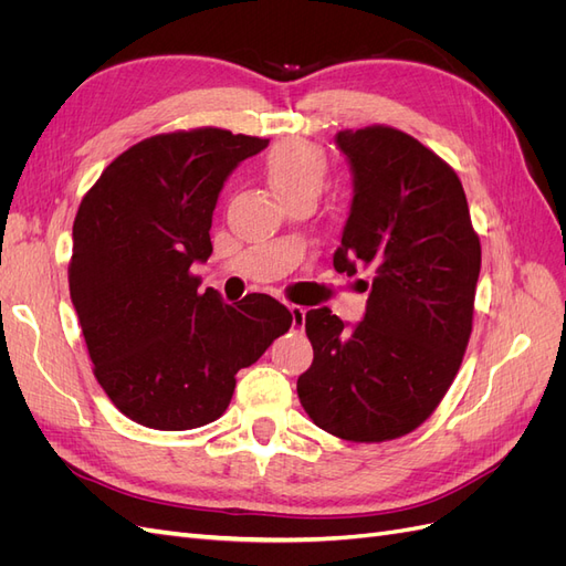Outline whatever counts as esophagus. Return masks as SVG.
Here are the masks:
<instances>
[{
    "instance_id": "34e87169",
    "label": "esophagus",
    "mask_w": 566,
    "mask_h": 566,
    "mask_svg": "<svg viewBox=\"0 0 566 566\" xmlns=\"http://www.w3.org/2000/svg\"><path fill=\"white\" fill-rule=\"evenodd\" d=\"M290 314H293V328H304V321H306V310L300 304H290L287 306Z\"/></svg>"
}]
</instances>
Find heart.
Listing matches in <instances>:
<instances>
[{"instance_id": "b5f03b06", "label": "heart", "mask_w": 566, "mask_h": 566, "mask_svg": "<svg viewBox=\"0 0 566 566\" xmlns=\"http://www.w3.org/2000/svg\"><path fill=\"white\" fill-rule=\"evenodd\" d=\"M328 163L323 150L310 142H285L264 158V177L281 200L297 193H316Z\"/></svg>"}]
</instances>
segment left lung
<instances>
[{
  "label": "left lung",
  "instance_id": "1",
  "mask_svg": "<svg viewBox=\"0 0 566 566\" xmlns=\"http://www.w3.org/2000/svg\"><path fill=\"white\" fill-rule=\"evenodd\" d=\"M335 142L354 198L333 264L347 276L370 266L373 283L352 331L328 306L306 312L314 361L297 397L325 432L387 441L420 427L455 380L482 245L462 184L434 150L385 125L337 132Z\"/></svg>",
  "mask_w": 566,
  "mask_h": 566
}]
</instances>
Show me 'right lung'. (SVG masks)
I'll return each instance as SVG.
<instances>
[{
  "label": "right lung",
  "mask_w": 566,
  "mask_h": 566,
  "mask_svg": "<svg viewBox=\"0 0 566 566\" xmlns=\"http://www.w3.org/2000/svg\"><path fill=\"white\" fill-rule=\"evenodd\" d=\"M269 139L198 127L117 156L82 198L67 266L94 375L119 413L181 432L224 413L235 373L293 325L262 293L235 306L198 293L212 212L227 177Z\"/></svg>",
  "instance_id": "obj_1"
}]
</instances>
